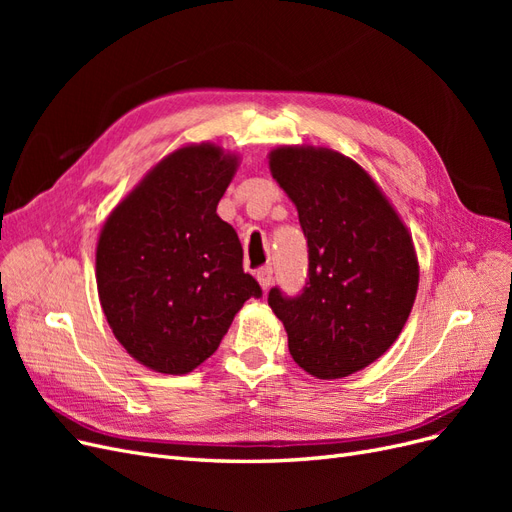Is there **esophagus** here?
<instances>
[{
  "label": "esophagus",
  "instance_id": "obj_1",
  "mask_svg": "<svg viewBox=\"0 0 512 512\" xmlns=\"http://www.w3.org/2000/svg\"><path fill=\"white\" fill-rule=\"evenodd\" d=\"M256 277H258V282H260L262 290H269L271 284H273V267H271V265L260 267V269L256 271Z\"/></svg>",
  "mask_w": 512,
  "mask_h": 512
}]
</instances>
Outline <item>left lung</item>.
<instances>
[{
	"label": "left lung",
	"mask_w": 512,
	"mask_h": 512,
	"mask_svg": "<svg viewBox=\"0 0 512 512\" xmlns=\"http://www.w3.org/2000/svg\"><path fill=\"white\" fill-rule=\"evenodd\" d=\"M307 239L299 294L269 290L294 363L322 380L354 374L393 346L410 316L418 262L406 226L365 170L314 147L271 151Z\"/></svg>",
	"instance_id": "obj_1"
}]
</instances>
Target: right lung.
<instances>
[{
  "label": "right lung",
  "instance_id": "add662e5",
  "mask_svg": "<svg viewBox=\"0 0 512 512\" xmlns=\"http://www.w3.org/2000/svg\"><path fill=\"white\" fill-rule=\"evenodd\" d=\"M237 158L215 145L170 153L106 220L96 252L104 316L136 361L188 374L218 350L262 288L235 228L215 209Z\"/></svg>",
  "mask_w": 512,
  "mask_h": 512
}]
</instances>
